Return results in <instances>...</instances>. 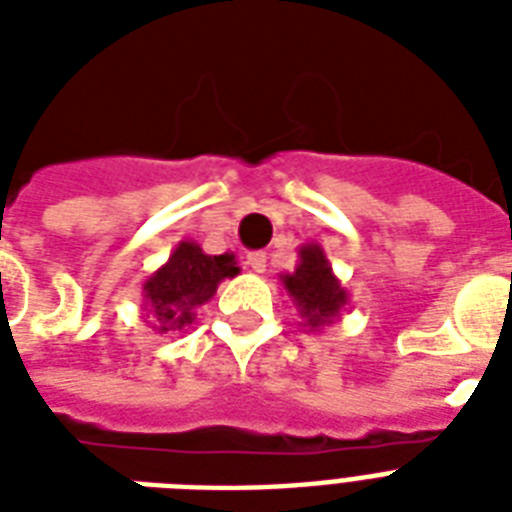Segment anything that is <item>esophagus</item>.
Instances as JSON below:
<instances>
[{"instance_id": "1", "label": "esophagus", "mask_w": 512, "mask_h": 512, "mask_svg": "<svg viewBox=\"0 0 512 512\" xmlns=\"http://www.w3.org/2000/svg\"><path fill=\"white\" fill-rule=\"evenodd\" d=\"M247 265H249V271L263 273L265 271V252H249Z\"/></svg>"}]
</instances>
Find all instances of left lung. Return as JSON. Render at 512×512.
<instances>
[{"instance_id": "8db88e82", "label": "left lung", "mask_w": 512, "mask_h": 512, "mask_svg": "<svg viewBox=\"0 0 512 512\" xmlns=\"http://www.w3.org/2000/svg\"><path fill=\"white\" fill-rule=\"evenodd\" d=\"M297 257L295 271L281 273L279 281L303 319L300 324L308 332H319L340 319L348 305V289L340 284L319 244H303Z\"/></svg>"}]
</instances>
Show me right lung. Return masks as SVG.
<instances>
[{
    "mask_svg": "<svg viewBox=\"0 0 512 512\" xmlns=\"http://www.w3.org/2000/svg\"><path fill=\"white\" fill-rule=\"evenodd\" d=\"M231 252L207 255L196 241L183 239L172 249L170 260L143 281V308L159 335L183 332L196 321V308L215 297L220 281L239 276Z\"/></svg>",
    "mask_w": 512,
    "mask_h": 512,
    "instance_id": "1",
    "label": "right lung"
}]
</instances>
